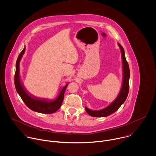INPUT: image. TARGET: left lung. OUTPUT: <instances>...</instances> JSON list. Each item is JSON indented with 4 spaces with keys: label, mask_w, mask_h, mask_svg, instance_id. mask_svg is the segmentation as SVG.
Segmentation results:
<instances>
[{
    "label": "left lung",
    "mask_w": 156,
    "mask_h": 156,
    "mask_svg": "<svg viewBox=\"0 0 156 156\" xmlns=\"http://www.w3.org/2000/svg\"><path fill=\"white\" fill-rule=\"evenodd\" d=\"M118 46H119L121 51V55L122 59V68H123V80L122 85L119 92V95L117 98L107 107L100 110H91L85 107V110L87 113L91 116L95 117H104L110 115V114L115 112L120 106L124 103L126 101L129 89V77H130V71L129 67L127 62L126 61L124 51L121 45L118 43Z\"/></svg>",
    "instance_id": "1"
}]
</instances>
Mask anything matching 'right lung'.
Masks as SVG:
<instances>
[{"label": "right lung", "mask_w": 156, "mask_h": 156, "mask_svg": "<svg viewBox=\"0 0 156 156\" xmlns=\"http://www.w3.org/2000/svg\"><path fill=\"white\" fill-rule=\"evenodd\" d=\"M26 48L19 55L16 63V72L15 74V85L18 93L25 104L31 110L41 113H53L58 110L62 105L64 98V93L68 83L62 89L58 96L54 100L38 98L29 95L24 90L20 79V62L25 52Z\"/></svg>", "instance_id": "add662e5"}]
</instances>
